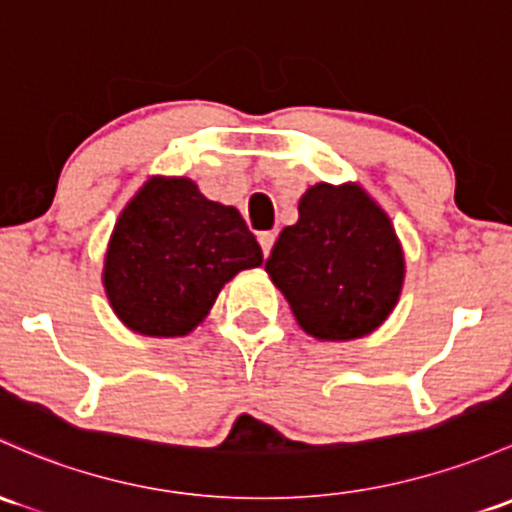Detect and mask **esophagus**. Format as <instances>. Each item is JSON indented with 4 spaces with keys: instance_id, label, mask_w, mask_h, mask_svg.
<instances>
[{
    "instance_id": "esophagus-1",
    "label": "esophagus",
    "mask_w": 512,
    "mask_h": 512,
    "mask_svg": "<svg viewBox=\"0 0 512 512\" xmlns=\"http://www.w3.org/2000/svg\"><path fill=\"white\" fill-rule=\"evenodd\" d=\"M274 238H277V235L274 233H260V247H262V252H265V257L270 255V250H272V245H274Z\"/></svg>"
}]
</instances>
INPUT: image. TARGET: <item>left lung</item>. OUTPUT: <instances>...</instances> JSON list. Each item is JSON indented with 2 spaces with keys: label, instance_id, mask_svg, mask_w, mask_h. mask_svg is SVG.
Returning <instances> with one entry per match:
<instances>
[{
  "label": "left lung",
  "instance_id": "1",
  "mask_svg": "<svg viewBox=\"0 0 512 512\" xmlns=\"http://www.w3.org/2000/svg\"><path fill=\"white\" fill-rule=\"evenodd\" d=\"M265 270L319 341L373 333L395 309L405 255L390 218L358 184H316L279 233Z\"/></svg>",
  "mask_w": 512,
  "mask_h": 512
}]
</instances>
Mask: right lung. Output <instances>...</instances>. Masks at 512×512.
Returning <instances> with one entry per match:
<instances>
[{"instance_id":"1","label":"right lung","mask_w":512,"mask_h":512,"mask_svg":"<svg viewBox=\"0 0 512 512\" xmlns=\"http://www.w3.org/2000/svg\"><path fill=\"white\" fill-rule=\"evenodd\" d=\"M262 265L238 208L208 201L184 176H152L127 203L105 255L112 311L142 336H186L225 282Z\"/></svg>"}]
</instances>
